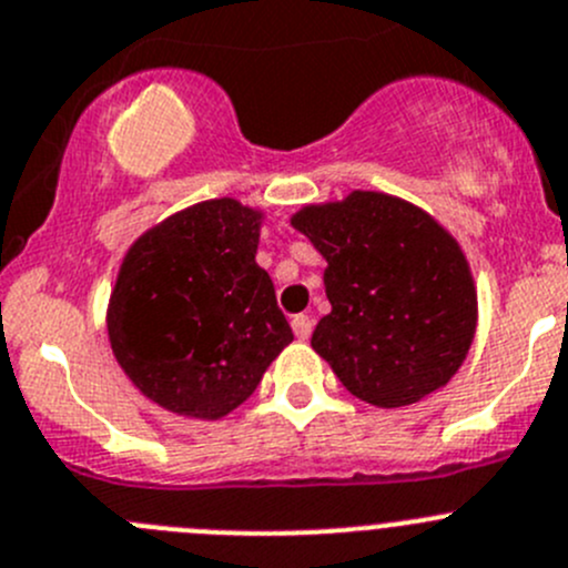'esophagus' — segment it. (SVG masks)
<instances>
[{
  "label": "esophagus",
  "instance_id": "obj_1",
  "mask_svg": "<svg viewBox=\"0 0 568 568\" xmlns=\"http://www.w3.org/2000/svg\"><path fill=\"white\" fill-rule=\"evenodd\" d=\"M291 327H294L296 338L307 341V338H311V333H313V318L305 316V313H300V316L291 318Z\"/></svg>",
  "mask_w": 568,
  "mask_h": 568
}]
</instances>
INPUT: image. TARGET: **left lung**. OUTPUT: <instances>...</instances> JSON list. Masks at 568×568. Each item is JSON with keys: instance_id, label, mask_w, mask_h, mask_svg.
I'll use <instances>...</instances> for the list:
<instances>
[{"instance_id": "obj_1", "label": "left lung", "mask_w": 568, "mask_h": 568, "mask_svg": "<svg viewBox=\"0 0 568 568\" xmlns=\"http://www.w3.org/2000/svg\"><path fill=\"white\" fill-rule=\"evenodd\" d=\"M327 261L333 311L311 346L357 399L413 405L453 379L477 327L469 263L453 235L388 194L352 191L344 202L291 219Z\"/></svg>"}]
</instances>
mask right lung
<instances>
[{
    "mask_svg": "<svg viewBox=\"0 0 568 568\" xmlns=\"http://www.w3.org/2000/svg\"><path fill=\"white\" fill-rule=\"evenodd\" d=\"M261 213L235 200L180 211L126 252L108 311L115 361L152 402L222 418L294 341L255 263Z\"/></svg>",
    "mask_w": 568,
    "mask_h": 568,
    "instance_id": "obj_1",
    "label": "right lung"
}]
</instances>
